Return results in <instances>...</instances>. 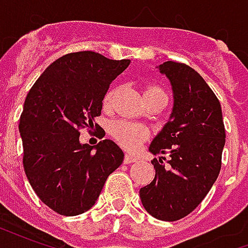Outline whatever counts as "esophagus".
<instances>
[{
  "label": "esophagus",
  "mask_w": 248,
  "mask_h": 248,
  "mask_svg": "<svg viewBox=\"0 0 248 248\" xmlns=\"http://www.w3.org/2000/svg\"><path fill=\"white\" fill-rule=\"evenodd\" d=\"M124 163H126V165H129V163H133V162H137V158H135V156L127 155V154H126V155H124Z\"/></svg>",
  "instance_id": "34e87169"
}]
</instances>
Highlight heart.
Segmentation results:
<instances>
[{
    "label": "heart",
    "mask_w": 248,
    "mask_h": 248,
    "mask_svg": "<svg viewBox=\"0 0 248 248\" xmlns=\"http://www.w3.org/2000/svg\"><path fill=\"white\" fill-rule=\"evenodd\" d=\"M151 92H162V90L159 87H149L145 92V94ZM114 93H115L114 90H110L105 95V99H103L105 106L110 105ZM111 135L118 140L121 145L124 146V149H127L129 151H135L140 149L142 142L147 138L149 131L143 126H140L138 124H133V122H127V121H118L111 126Z\"/></svg>",
    "instance_id": "heart-1"
}]
</instances>
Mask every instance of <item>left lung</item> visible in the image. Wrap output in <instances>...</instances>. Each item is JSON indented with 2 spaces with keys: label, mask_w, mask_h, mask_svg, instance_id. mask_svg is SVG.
I'll use <instances>...</instances> for the list:
<instances>
[{
  "label": "left lung",
  "mask_w": 248,
  "mask_h": 248,
  "mask_svg": "<svg viewBox=\"0 0 248 248\" xmlns=\"http://www.w3.org/2000/svg\"><path fill=\"white\" fill-rule=\"evenodd\" d=\"M171 83L174 106L170 119L151 142L155 169L153 182L140 190L142 204L154 218L174 222L194 211L220 171L226 142L222 108L199 73L179 62L159 65Z\"/></svg>",
  "instance_id": "1"
}]
</instances>
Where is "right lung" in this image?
<instances>
[{
	"instance_id": "1",
	"label": "right lung",
	"mask_w": 248,
	"mask_h": 248,
	"mask_svg": "<svg viewBox=\"0 0 248 248\" xmlns=\"http://www.w3.org/2000/svg\"><path fill=\"white\" fill-rule=\"evenodd\" d=\"M130 60L95 51L62 56L35 81L19 118L24 169L30 186L56 213L74 217L94 206L108 177L124 162L113 140L79 142V129L101 115L110 83Z\"/></svg>"
}]
</instances>
